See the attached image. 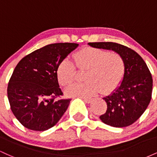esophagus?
Here are the masks:
<instances>
[{"label":"esophagus","instance_id":"1","mask_svg":"<svg viewBox=\"0 0 157 157\" xmlns=\"http://www.w3.org/2000/svg\"><path fill=\"white\" fill-rule=\"evenodd\" d=\"M82 100H84L85 102H86V103H90V102H91V99H88V98H83V97H82Z\"/></svg>","mask_w":157,"mask_h":157}]
</instances>
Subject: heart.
Wrapping results in <instances>:
<instances>
[{"label": "heart", "mask_w": 157, "mask_h": 157, "mask_svg": "<svg viewBox=\"0 0 157 157\" xmlns=\"http://www.w3.org/2000/svg\"><path fill=\"white\" fill-rule=\"evenodd\" d=\"M75 64L63 60L58 64L56 75L60 86L66 88L75 80L77 70L86 71V82L75 84L66 90L69 97H90L100 91L102 94H109L122 83L125 73V63L120 54L115 52L86 46L75 52Z\"/></svg>", "instance_id": "1"}]
</instances>
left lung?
Returning a JSON list of instances; mask_svg holds the SVG:
<instances>
[{"label": "left lung", "mask_w": 157, "mask_h": 157, "mask_svg": "<svg viewBox=\"0 0 157 157\" xmlns=\"http://www.w3.org/2000/svg\"><path fill=\"white\" fill-rule=\"evenodd\" d=\"M89 45L117 52L125 63L121 85L114 92L103 98L107 110L100 117V120L112 127L131 125L145 112L151 99L153 79L146 63L139 54L123 45L113 42L89 43Z\"/></svg>", "instance_id": "1"}]
</instances>
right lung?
Segmentation results:
<instances>
[{
    "label": "right lung",
    "mask_w": 157,
    "mask_h": 157,
    "mask_svg": "<svg viewBox=\"0 0 157 157\" xmlns=\"http://www.w3.org/2000/svg\"><path fill=\"white\" fill-rule=\"evenodd\" d=\"M78 45H47L25 56L16 66L9 81L7 95L12 113L26 128L48 130L67 110L71 99L56 100L63 95L56 70Z\"/></svg>",
    "instance_id": "1"
}]
</instances>
